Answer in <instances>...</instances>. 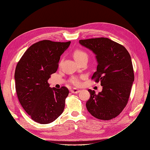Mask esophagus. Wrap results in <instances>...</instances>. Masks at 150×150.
I'll use <instances>...</instances> for the list:
<instances>
[{
  "label": "esophagus",
  "instance_id": "obj_1",
  "mask_svg": "<svg viewBox=\"0 0 150 150\" xmlns=\"http://www.w3.org/2000/svg\"><path fill=\"white\" fill-rule=\"evenodd\" d=\"M71 92L72 93H76V94H77V93H78L80 92V90L78 89H77V88H72L71 90Z\"/></svg>",
  "mask_w": 150,
  "mask_h": 150
}]
</instances>
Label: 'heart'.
<instances>
[{
    "label": "heart",
    "mask_w": 150,
    "mask_h": 150,
    "mask_svg": "<svg viewBox=\"0 0 150 150\" xmlns=\"http://www.w3.org/2000/svg\"><path fill=\"white\" fill-rule=\"evenodd\" d=\"M73 57L76 61H78L81 58L87 57V54L81 49H76L73 52ZM71 82L73 84L78 86L80 84V80L78 78L74 77V78H72L71 79Z\"/></svg>",
    "instance_id": "b5f03b06"
}]
</instances>
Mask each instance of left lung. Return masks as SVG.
Masks as SVG:
<instances>
[{"label":"left lung","instance_id":"1","mask_svg":"<svg viewBox=\"0 0 150 150\" xmlns=\"http://www.w3.org/2000/svg\"><path fill=\"white\" fill-rule=\"evenodd\" d=\"M79 43L96 54L97 70L91 79L103 86L98 94L88 90L87 110L99 120L115 118L128 103L134 79L129 54L123 46L106 38L79 40Z\"/></svg>","mask_w":150,"mask_h":150}]
</instances>
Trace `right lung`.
<instances>
[{"label": "right lung", "mask_w": 150, "mask_h": 150, "mask_svg": "<svg viewBox=\"0 0 150 150\" xmlns=\"http://www.w3.org/2000/svg\"><path fill=\"white\" fill-rule=\"evenodd\" d=\"M70 44L40 40L30 46L17 63L14 78L18 99L38 123H51L64 111L69 90L65 86L52 88L47 81L56 72L60 57Z\"/></svg>", "instance_id": "right-lung-1"}]
</instances>
